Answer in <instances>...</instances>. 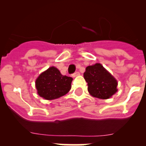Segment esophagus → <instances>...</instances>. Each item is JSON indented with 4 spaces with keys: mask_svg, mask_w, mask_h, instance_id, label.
Segmentation results:
<instances>
[{
    "mask_svg": "<svg viewBox=\"0 0 146 146\" xmlns=\"http://www.w3.org/2000/svg\"><path fill=\"white\" fill-rule=\"evenodd\" d=\"M80 72H74V74H72V76L73 77H77V76H79L80 75Z\"/></svg>",
    "mask_w": 146,
    "mask_h": 146,
    "instance_id": "34e87169",
    "label": "esophagus"
}]
</instances>
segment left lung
Wrapping results in <instances>:
<instances>
[{"label": "left lung", "mask_w": 146, "mask_h": 146, "mask_svg": "<svg viewBox=\"0 0 146 146\" xmlns=\"http://www.w3.org/2000/svg\"><path fill=\"white\" fill-rule=\"evenodd\" d=\"M83 76L88 83V91L94 97L109 99L118 91L117 80L102 64L87 66Z\"/></svg>", "instance_id": "left-lung-1"}]
</instances>
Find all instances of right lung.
Segmentation results:
<instances>
[{
  "label": "right lung",
  "mask_w": 146,
  "mask_h": 146,
  "mask_svg": "<svg viewBox=\"0 0 146 146\" xmlns=\"http://www.w3.org/2000/svg\"><path fill=\"white\" fill-rule=\"evenodd\" d=\"M72 80V77L62 75L57 68L51 66L36 80L37 93L47 100L58 99L70 91Z\"/></svg>",
  "instance_id": "obj_1"
}]
</instances>
